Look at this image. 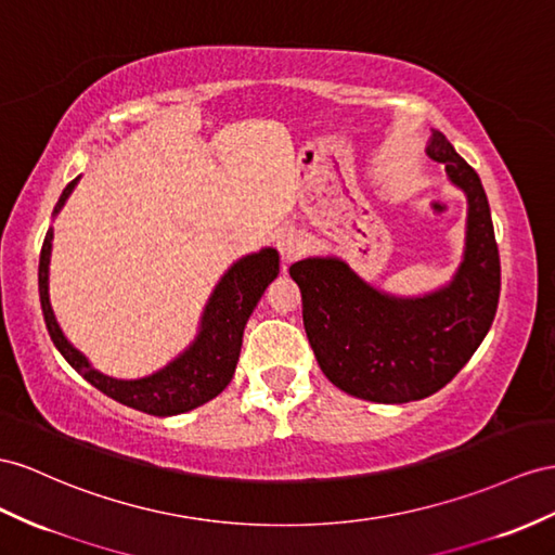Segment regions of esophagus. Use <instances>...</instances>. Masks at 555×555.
Returning a JSON list of instances; mask_svg holds the SVG:
<instances>
[{"label": "esophagus", "instance_id": "1", "mask_svg": "<svg viewBox=\"0 0 555 555\" xmlns=\"http://www.w3.org/2000/svg\"><path fill=\"white\" fill-rule=\"evenodd\" d=\"M276 244H279L283 262H293L307 250V238L297 230H293V227H286V230L279 232Z\"/></svg>", "mask_w": 555, "mask_h": 555}]
</instances>
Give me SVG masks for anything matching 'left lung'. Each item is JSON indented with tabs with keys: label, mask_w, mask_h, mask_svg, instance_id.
<instances>
[{
	"label": "left lung",
	"mask_w": 555,
	"mask_h": 555,
	"mask_svg": "<svg viewBox=\"0 0 555 555\" xmlns=\"http://www.w3.org/2000/svg\"><path fill=\"white\" fill-rule=\"evenodd\" d=\"M426 154L446 164L466 196L462 262L446 286L399 297L375 288L337 255L291 264L323 375L363 401L410 403L443 389L480 347L500 302V250L480 178L436 129Z\"/></svg>",
	"instance_id": "left-lung-1"
}]
</instances>
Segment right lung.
Instances as JSON below:
<instances>
[{
    "mask_svg": "<svg viewBox=\"0 0 555 555\" xmlns=\"http://www.w3.org/2000/svg\"><path fill=\"white\" fill-rule=\"evenodd\" d=\"M79 178L81 176H77L63 190L59 204L53 208V218L63 210L69 194L75 192ZM51 250L53 227H49L39 255V300L55 349L98 391H103L109 399L124 405L140 410V413L156 417L190 413V410L216 399L230 385L236 371L248 317L253 314L255 305L260 302L264 288L279 276L276 248H260L258 253H248L244 258H238L220 276L216 288H212L204 307L202 321H198L196 337L192 339L190 347L182 349L173 361H168L152 375L138 379H119L95 371L91 361L65 337L59 319H55L49 297Z\"/></svg>",
    "mask_w": 555,
    "mask_h": 555,
    "instance_id": "obj_1",
    "label": "right lung"
}]
</instances>
